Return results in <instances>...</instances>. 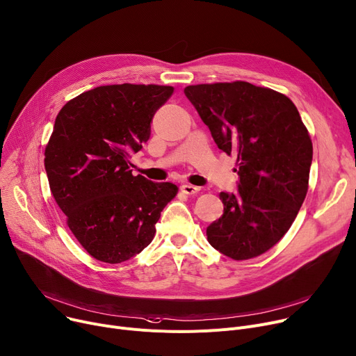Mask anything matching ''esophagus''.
<instances>
[{
  "instance_id": "obj_1",
  "label": "esophagus",
  "mask_w": 356,
  "mask_h": 356,
  "mask_svg": "<svg viewBox=\"0 0 356 356\" xmlns=\"http://www.w3.org/2000/svg\"><path fill=\"white\" fill-rule=\"evenodd\" d=\"M181 192H183V193H186V195H188V196L197 195V193L200 192V187L186 183V184H181Z\"/></svg>"
}]
</instances>
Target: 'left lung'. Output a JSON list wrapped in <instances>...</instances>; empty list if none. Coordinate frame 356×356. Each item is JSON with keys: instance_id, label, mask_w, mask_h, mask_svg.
Instances as JSON below:
<instances>
[{"instance_id": "1", "label": "left lung", "mask_w": 356, "mask_h": 356, "mask_svg": "<svg viewBox=\"0 0 356 356\" xmlns=\"http://www.w3.org/2000/svg\"><path fill=\"white\" fill-rule=\"evenodd\" d=\"M186 97L226 154H236L239 191L219 195L222 218L209 243L234 260L273 248L291 229L309 187L312 140L285 94L248 81L196 84Z\"/></svg>"}]
</instances>
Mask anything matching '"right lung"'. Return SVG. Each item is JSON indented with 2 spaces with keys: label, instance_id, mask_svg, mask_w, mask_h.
Returning <instances> with one entry per match:
<instances>
[{
  "label": "right lung",
  "instance_id": "add662e5",
  "mask_svg": "<svg viewBox=\"0 0 356 356\" xmlns=\"http://www.w3.org/2000/svg\"><path fill=\"white\" fill-rule=\"evenodd\" d=\"M175 88L113 84L63 106L45 146V172L67 226L90 256L122 264L150 245L179 187L133 176L129 156L150 137L154 113Z\"/></svg>",
  "mask_w": 356,
  "mask_h": 356
}]
</instances>
